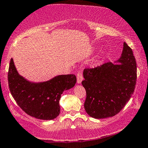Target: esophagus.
Masks as SVG:
<instances>
[{"label": "esophagus", "mask_w": 148, "mask_h": 148, "mask_svg": "<svg viewBox=\"0 0 148 148\" xmlns=\"http://www.w3.org/2000/svg\"><path fill=\"white\" fill-rule=\"evenodd\" d=\"M77 83L78 84H81L82 82L83 81V75H82V71H77Z\"/></svg>", "instance_id": "34e87169"}]
</instances>
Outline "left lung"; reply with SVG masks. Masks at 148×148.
<instances>
[{"instance_id":"obj_1","label":"left lung","mask_w":148,"mask_h":148,"mask_svg":"<svg viewBox=\"0 0 148 148\" xmlns=\"http://www.w3.org/2000/svg\"><path fill=\"white\" fill-rule=\"evenodd\" d=\"M117 63L109 62L84 70L82 84L86 92L84 108L91 117L100 119L114 116L134 92L136 61L133 50L125 42Z\"/></svg>"}]
</instances>
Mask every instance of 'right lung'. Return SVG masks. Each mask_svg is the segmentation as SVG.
I'll return each instance as SVG.
<instances>
[{"label":"right lung","instance_id":"1","mask_svg":"<svg viewBox=\"0 0 148 148\" xmlns=\"http://www.w3.org/2000/svg\"><path fill=\"white\" fill-rule=\"evenodd\" d=\"M9 89L17 104L29 116L52 120L60 113L62 93L74 86V74L59 75L42 83H32L19 75L11 59L8 73Z\"/></svg>","mask_w":148,"mask_h":148}]
</instances>
